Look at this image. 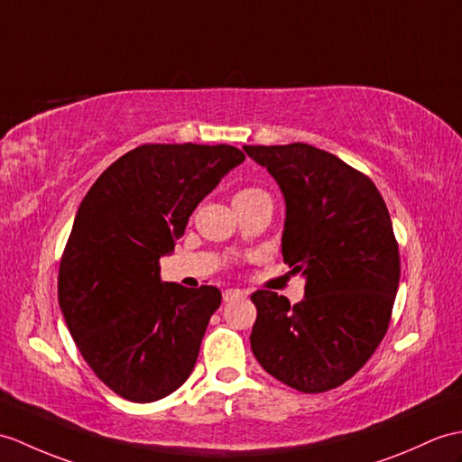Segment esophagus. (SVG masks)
<instances>
[{
  "instance_id": "1",
  "label": "esophagus",
  "mask_w": 462,
  "mask_h": 462,
  "mask_svg": "<svg viewBox=\"0 0 462 462\" xmlns=\"http://www.w3.org/2000/svg\"><path fill=\"white\" fill-rule=\"evenodd\" d=\"M242 295H244V291H240V289H226V291L222 293V299L224 301H232V299L242 297Z\"/></svg>"
}]
</instances>
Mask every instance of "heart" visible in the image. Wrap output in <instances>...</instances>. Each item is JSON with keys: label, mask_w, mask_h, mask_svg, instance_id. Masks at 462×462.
<instances>
[{"label": "heart", "mask_w": 462, "mask_h": 462, "mask_svg": "<svg viewBox=\"0 0 462 462\" xmlns=\"http://www.w3.org/2000/svg\"><path fill=\"white\" fill-rule=\"evenodd\" d=\"M262 197H270L267 192L260 187H244L234 192V207H244L250 205V202L262 199Z\"/></svg>", "instance_id": "1"}]
</instances>
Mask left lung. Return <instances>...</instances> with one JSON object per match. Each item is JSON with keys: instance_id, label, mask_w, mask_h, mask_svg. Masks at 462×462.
<instances>
[{"instance_id": "obj_1", "label": "left lung", "mask_w": 462, "mask_h": 462, "mask_svg": "<svg viewBox=\"0 0 462 462\" xmlns=\"http://www.w3.org/2000/svg\"><path fill=\"white\" fill-rule=\"evenodd\" d=\"M285 199L283 262L305 277L297 305L267 289L252 295L250 342L273 378L303 393L350 380L388 330L400 252L388 207L360 171L307 143L244 145Z\"/></svg>"}]
</instances>
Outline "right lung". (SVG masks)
<instances>
[{
    "label": "right lung",
    "mask_w": 462,
    "mask_h": 462,
    "mask_svg": "<svg viewBox=\"0 0 462 462\" xmlns=\"http://www.w3.org/2000/svg\"><path fill=\"white\" fill-rule=\"evenodd\" d=\"M244 159L232 145L145 143L82 199L59 267V305L86 364L122 398L157 402L195 368L220 289L163 282L159 260Z\"/></svg>",
    "instance_id": "right-lung-1"
}]
</instances>
